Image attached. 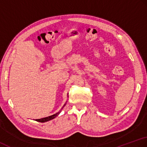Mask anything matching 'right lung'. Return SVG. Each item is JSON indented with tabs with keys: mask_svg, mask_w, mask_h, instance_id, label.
<instances>
[{
	"mask_svg": "<svg viewBox=\"0 0 147 147\" xmlns=\"http://www.w3.org/2000/svg\"><path fill=\"white\" fill-rule=\"evenodd\" d=\"M65 105V104L64 105V106ZM63 107H62V109H63ZM60 112H61V110H60V111H59L58 113H55V114H54L53 115H51V116H49V117H44V118L40 119H35V121H38V122H45L49 121H50V120H52L53 119H55L56 117L58 116L59 115V113H60Z\"/></svg>",
	"mask_w": 147,
	"mask_h": 147,
	"instance_id": "1",
	"label": "right lung"
}]
</instances>
